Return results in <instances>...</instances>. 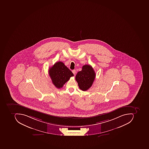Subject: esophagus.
<instances>
[{
    "label": "esophagus",
    "mask_w": 149,
    "mask_h": 149,
    "mask_svg": "<svg viewBox=\"0 0 149 149\" xmlns=\"http://www.w3.org/2000/svg\"><path fill=\"white\" fill-rule=\"evenodd\" d=\"M72 73H73V74H74V75H75V74H76V70H72Z\"/></svg>",
    "instance_id": "obj_1"
}]
</instances>
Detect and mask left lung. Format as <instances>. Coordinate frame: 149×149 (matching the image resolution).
I'll use <instances>...</instances> for the list:
<instances>
[{
    "label": "left lung",
    "instance_id": "obj_1",
    "mask_svg": "<svg viewBox=\"0 0 149 149\" xmlns=\"http://www.w3.org/2000/svg\"><path fill=\"white\" fill-rule=\"evenodd\" d=\"M96 74L92 67L85 65L82 70L78 72L76 76V80L78 83L79 88L82 91H86L92 86L95 78Z\"/></svg>",
    "mask_w": 149,
    "mask_h": 149
}]
</instances>
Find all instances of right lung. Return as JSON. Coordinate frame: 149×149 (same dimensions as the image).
Segmentation results:
<instances>
[{
	"mask_svg": "<svg viewBox=\"0 0 149 149\" xmlns=\"http://www.w3.org/2000/svg\"><path fill=\"white\" fill-rule=\"evenodd\" d=\"M48 72L53 84L58 88H62L70 77L74 76L68 68L61 61L56 63Z\"/></svg>",
	"mask_w": 149,
	"mask_h": 149,
	"instance_id": "1",
	"label": "right lung"
}]
</instances>
